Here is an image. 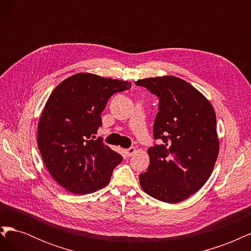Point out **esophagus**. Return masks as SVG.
Segmentation results:
<instances>
[{
    "mask_svg": "<svg viewBox=\"0 0 251 251\" xmlns=\"http://www.w3.org/2000/svg\"><path fill=\"white\" fill-rule=\"evenodd\" d=\"M125 153H126V155L127 156V157H131V156H133L135 153H136V149L135 148H128V149H126V151H125Z\"/></svg>",
    "mask_w": 251,
    "mask_h": 251,
    "instance_id": "34e87169",
    "label": "esophagus"
}]
</instances>
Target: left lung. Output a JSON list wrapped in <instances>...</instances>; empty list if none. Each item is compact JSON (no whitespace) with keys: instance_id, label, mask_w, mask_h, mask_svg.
Returning <instances> with one entry per match:
<instances>
[{"instance_id":"8db88e82","label":"left lung","mask_w":251,"mask_h":251,"mask_svg":"<svg viewBox=\"0 0 251 251\" xmlns=\"http://www.w3.org/2000/svg\"><path fill=\"white\" fill-rule=\"evenodd\" d=\"M159 97L150 165L139 175L142 189L166 203L187 199L206 183L219 154L217 119L212 104L191 83L176 76L138 79Z\"/></svg>"}]
</instances>
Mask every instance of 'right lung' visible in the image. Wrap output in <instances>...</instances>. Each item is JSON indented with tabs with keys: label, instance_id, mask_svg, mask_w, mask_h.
<instances>
[{
	"label": "right lung",
	"instance_id": "add662e5",
	"mask_svg": "<svg viewBox=\"0 0 251 251\" xmlns=\"http://www.w3.org/2000/svg\"><path fill=\"white\" fill-rule=\"evenodd\" d=\"M131 86L126 80L77 73L52 91L37 125V146L52 178L68 192L86 195L108 185L123 157L93 139L109 98Z\"/></svg>",
	"mask_w": 251,
	"mask_h": 251
}]
</instances>
